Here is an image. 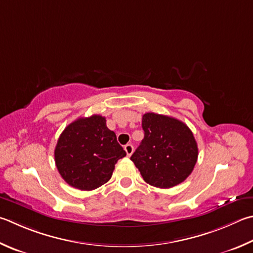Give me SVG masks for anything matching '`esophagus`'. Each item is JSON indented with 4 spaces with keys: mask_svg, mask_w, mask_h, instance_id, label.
Listing matches in <instances>:
<instances>
[{
    "mask_svg": "<svg viewBox=\"0 0 253 253\" xmlns=\"http://www.w3.org/2000/svg\"><path fill=\"white\" fill-rule=\"evenodd\" d=\"M124 149H125L128 157H129V156H131L132 151H134V146H132L131 144H127V145H125V147H124Z\"/></svg>",
    "mask_w": 253,
    "mask_h": 253,
    "instance_id": "esophagus-1",
    "label": "esophagus"
}]
</instances>
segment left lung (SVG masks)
Wrapping results in <instances>:
<instances>
[{"instance_id":"left-lung-1","label":"left lung","mask_w":253,"mask_h":253,"mask_svg":"<svg viewBox=\"0 0 253 253\" xmlns=\"http://www.w3.org/2000/svg\"><path fill=\"white\" fill-rule=\"evenodd\" d=\"M145 136L130 160L144 180L157 188H171L186 180L198 158V146L185 123L147 113L141 122Z\"/></svg>"}]
</instances>
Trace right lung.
<instances>
[{
    "label": "right lung",
    "instance_id": "right-lung-1",
    "mask_svg": "<svg viewBox=\"0 0 253 253\" xmlns=\"http://www.w3.org/2000/svg\"><path fill=\"white\" fill-rule=\"evenodd\" d=\"M58 172L68 185L94 190L112 178L115 164L126 156L116 134L100 115L81 117L59 136L54 151Z\"/></svg>",
    "mask_w": 253,
    "mask_h": 253
}]
</instances>
